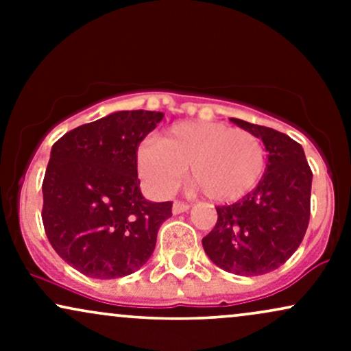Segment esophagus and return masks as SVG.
<instances>
[{
    "label": "esophagus",
    "instance_id": "1",
    "mask_svg": "<svg viewBox=\"0 0 351 351\" xmlns=\"http://www.w3.org/2000/svg\"><path fill=\"white\" fill-rule=\"evenodd\" d=\"M189 209V206L186 203H183V201H175L171 206V213L173 215H181V213H186Z\"/></svg>",
    "mask_w": 351,
    "mask_h": 351
}]
</instances>
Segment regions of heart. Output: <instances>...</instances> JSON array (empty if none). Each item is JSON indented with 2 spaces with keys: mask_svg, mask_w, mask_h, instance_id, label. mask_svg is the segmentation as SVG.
I'll return each mask as SVG.
<instances>
[{
  "mask_svg": "<svg viewBox=\"0 0 351 351\" xmlns=\"http://www.w3.org/2000/svg\"><path fill=\"white\" fill-rule=\"evenodd\" d=\"M136 167L155 196H167L191 171V181L216 203H232L257 186L265 152L257 136L215 122H180L160 142L136 150Z\"/></svg>",
  "mask_w": 351,
  "mask_h": 351,
  "instance_id": "obj_1",
  "label": "heart"
}]
</instances>
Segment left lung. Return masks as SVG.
Masks as SVG:
<instances>
[{
  "label": "left lung",
  "instance_id": "8db88e82",
  "mask_svg": "<svg viewBox=\"0 0 351 351\" xmlns=\"http://www.w3.org/2000/svg\"><path fill=\"white\" fill-rule=\"evenodd\" d=\"M232 123L263 140L267 155L257 186L229 206H217V223L203 237L204 252L236 276H263L297 251L310 219L312 170L302 145L274 128L239 119Z\"/></svg>",
  "mask_w": 351,
  "mask_h": 351
}]
</instances>
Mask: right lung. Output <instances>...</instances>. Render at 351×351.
Here are the masks:
<instances>
[{
    "label": "right lung",
    "mask_w": 351,
    "mask_h": 351,
    "mask_svg": "<svg viewBox=\"0 0 351 351\" xmlns=\"http://www.w3.org/2000/svg\"><path fill=\"white\" fill-rule=\"evenodd\" d=\"M163 112L120 110L52 145L43 181V223L54 251L92 279H117L150 259L171 203L140 191L136 150Z\"/></svg>",
    "instance_id": "add662e5"
}]
</instances>
